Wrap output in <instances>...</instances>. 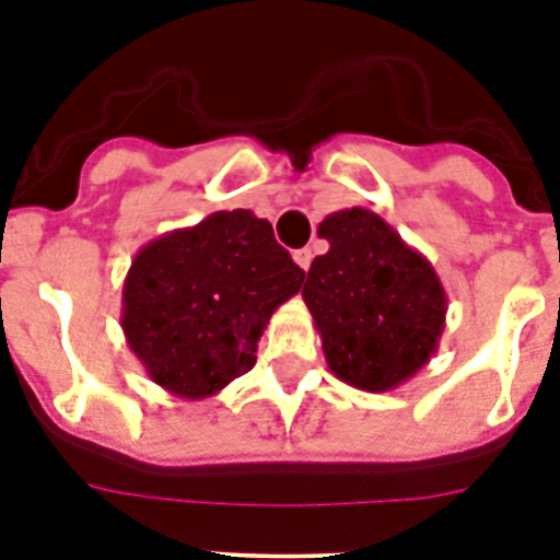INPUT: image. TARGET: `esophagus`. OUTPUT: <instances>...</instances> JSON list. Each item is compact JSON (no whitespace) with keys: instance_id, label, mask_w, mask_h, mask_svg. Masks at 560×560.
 I'll list each match as a JSON object with an SVG mask.
<instances>
[{"instance_id":"esophagus-1","label":"esophagus","mask_w":560,"mask_h":560,"mask_svg":"<svg viewBox=\"0 0 560 560\" xmlns=\"http://www.w3.org/2000/svg\"><path fill=\"white\" fill-rule=\"evenodd\" d=\"M311 260H314V252H311L308 246H305V249H296L294 252V264L300 266V269H303V271H308Z\"/></svg>"}]
</instances>
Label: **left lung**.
<instances>
[{"mask_svg": "<svg viewBox=\"0 0 560 560\" xmlns=\"http://www.w3.org/2000/svg\"><path fill=\"white\" fill-rule=\"evenodd\" d=\"M330 249L314 257L303 289L330 373L387 393L438 353L448 296L427 257L364 207L319 224Z\"/></svg>", "mask_w": 560, "mask_h": 560, "instance_id": "left-lung-1", "label": "left lung"}]
</instances>
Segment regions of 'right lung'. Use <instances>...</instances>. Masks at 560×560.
I'll use <instances>...</instances> for the list:
<instances>
[{
	"label": "right lung",
	"instance_id": "add662e5",
	"mask_svg": "<svg viewBox=\"0 0 560 560\" xmlns=\"http://www.w3.org/2000/svg\"><path fill=\"white\" fill-rule=\"evenodd\" d=\"M305 271L252 210H221L153 237L122 283L120 325L148 378L201 400L249 373L271 314Z\"/></svg>",
	"mask_w": 560,
	"mask_h": 560
}]
</instances>
